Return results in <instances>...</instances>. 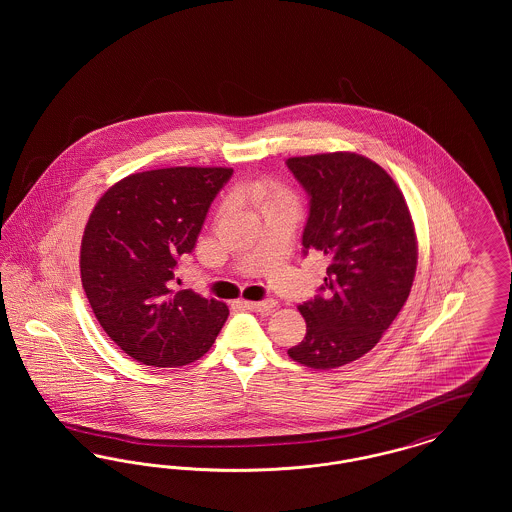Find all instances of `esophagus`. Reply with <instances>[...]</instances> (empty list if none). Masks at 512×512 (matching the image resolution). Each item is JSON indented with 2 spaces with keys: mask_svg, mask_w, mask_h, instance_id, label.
I'll use <instances>...</instances> for the list:
<instances>
[{
  "mask_svg": "<svg viewBox=\"0 0 512 512\" xmlns=\"http://www.w3.org/2000/svg\"><path fill=\"white\" fill-rule=\"evenodd\" d=\"M240 305L247 309V311H255V313H270L276 307L274 299H267V301H240Z\"/></svg>",
  "mask_w": 512,
  "mask_h": 512,
  "instance_id": "obj_1",
  "label": "esophagus"
}]
</instances>
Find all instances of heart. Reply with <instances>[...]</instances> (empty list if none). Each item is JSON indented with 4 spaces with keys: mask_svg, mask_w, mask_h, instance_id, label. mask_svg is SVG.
<instances>
[{
    "mask_svg": "<svg viewBox=\"0 0 512 512\" xmlns=\"http://www.w3.org/2000/svg\"><path fill=\"white\" fill-rule=\"evenodd\" d=\"M251 197L261 209H270L276 205H295V197L284 186L268 178L253 182Z\"/></svg>",
    "mask_w": 512,
    "mask_h": 512,
    "instance_id": "1",
    "label": "heart"
}]
</instances>
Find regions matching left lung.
Masks as SVG:
<instances>
[{"label": "left lung", "mask_w": 512, "mask_h": 512, "mask_svg": "<svg viewBox=\"0 0 512 512\" xmlns=\"http://www.w3.org/2000/svg\"><path fill=\"white\" fill-rule=\"evenodd\" d=\"M309 195L303 255L328 259L324 284L299 305L307 334L288 355L309 368H336L368 353L403 309L416 272L407 201L388 172L357 153L286 161Z\"/></svg>", "instance_id": "left-lung-1"}]
</instances>
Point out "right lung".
Returning a JSON list of instances; mask_svg holds the SVG:
<instances>
[{"instance_id": "1", "label": "right lung", "mask_w": 512, "mask_h": 512, "mask_svg": "<svg viewBox=\"0 0 512 512\" xmlns=\"http://www.w3.org/2000/svg\"><path fill=\"white\" fill-rule=\"evenodd\" d=\"M232 174L222 167L130 174L90 215L80 249L82 288L105 334L142 365L194 363L228 318L222 301L174 292L172 280Z\"/></svg>"}]
</instances>
